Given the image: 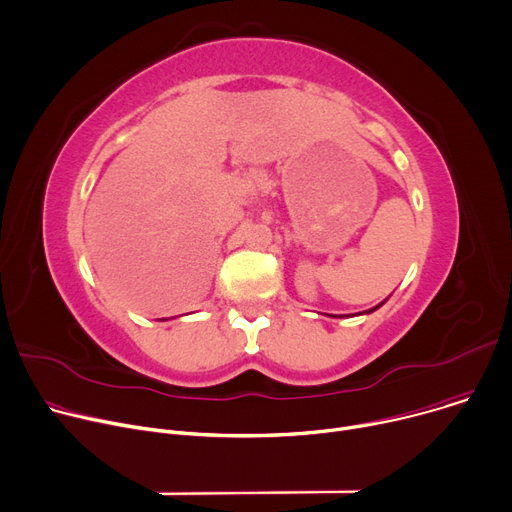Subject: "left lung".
<instances>
[{
    "label": "left lung",
    "mask_w": 512,
    "mask_h": 512,
    "mask_svg": "<svg viewBox=\"0 0 512 512\" xmlns=\"http://www.w3.org/2000/svg\"><path fill=\"white\" fill-rule=\"evenodd\" d=\"M374 310H376V308H372V310H368V312H374Z\"/></svg>",
    "instance_id": "left-lung-1"
}]
</instances>
